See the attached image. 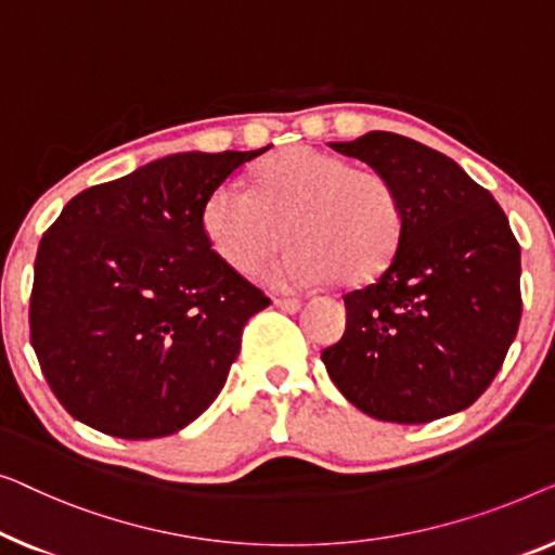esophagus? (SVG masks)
Segmentation results:
<instances>
[{
    "instance_id": "obj_1",
    "label": "esophagus",
    "mask_w": 555,
    "mask_h": 555,
    "mask_svg": "<svg viewBox=\"0 0 555 555\" xmlns=\"http://www.w3.org/2000/svg\"><path fill=\"white\" fill-rule=\"evenodd\" d=\"M274 304L279 309H284V311H299L301 309V299H294V296H276L274 299Z\"/></svg>"
}]
</instances>
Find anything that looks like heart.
I'll use <instances>...</instances> for the list:
<instances>
[{"label": "heart", "mask_w": 555, "mask_h": 555, "mask_svg": "<svg viewBox=\"0 0 555 555\" xmlns=\"http://www.w3.org/2000/svg\"><path fill=\"white\" fill-rule=\"evenodd\" d=\"M203 233L218 259L251 271L281 244L292 248L261 271L279 288L359 284L392 259L402 208L385 176L314 147H288L261 163L254 189L221 183L203 203Z\"/></svg>", "instance_id": "obj_1"}]
</instances>
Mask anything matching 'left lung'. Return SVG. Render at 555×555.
<instances>
[{
	"mask_svg": "<svg viewBox=\"0 0 555 555\" xmlns=\"http://www.w3.org/2000/svg\"><path fill=\"white\" fill-rule=\"evenodd\" d=\"M332 151L385 176L402 208L392 261L345 296L347 330L322 362L382 423L420 425L470 408L520 324V246L490 193L455 160L372 130Z\"/></svg>",
	"mask_w": 555,
	"mask_h": 555,
	"instance_id": "1",
	"label": "left lung"
}]
</instances>
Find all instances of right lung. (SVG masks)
Here are the masks:
<instances>
[{"instance_id":"1","label":"right lung","mask_w":555,"mask_h":555,"mask_svg":"<svg viewBox=\"0 0 555 555\" xmlns=\"http://www.w3.org/2000/svg\"><path fill=\"white\" fill-rule=\"evenodd\" d=\"M261 151L173 153L62 208L37 248L29 339L69 415L166 437L216 400L271 299L210 251L203 203Z\"/></svg>"}]
</instances>
